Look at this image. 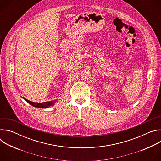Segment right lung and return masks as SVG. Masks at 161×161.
Segmentation results:
<instances>
[{
  "label": "right lung",
  "instance_id": "add662e5",
  "mask_svg": "<svg viewBox=\"0 0 161 161\" xmlns=\"http://www.w3.org/2000/svg\"><path fill=\"white\" fill-rule=\"evenodd\" d=\"M23 99H24L27 103H29L30 104H31L32 106L34 107H36V108H48L52 106H53L56 102V100L52 101H48V102H43V103H34V102H32L24 97H21Z\"/></svg>",
  "mask_w": 161,
  "mask_h": 161
}]
</instances>
